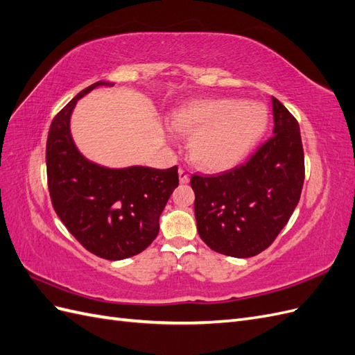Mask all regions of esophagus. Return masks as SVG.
I'll list each match as a JSON object with an SVG mask.
<instances>
[{
	"label": "esophagus",
	"mask_w": 355,
	"mask_h": 355,
	"mask_svg": "<svg viewBox=\"0 0 355 355\" xmlns=\"http://www.w3.org/2000/svg\"><path fill=\"white\" fill-rule=\"evenodd\" d=\"M179 180H180V184H187V182L189 180V175H188L187 168H184V167L179 168Z\"/></svg>",
	"instance_id": "obj_1"
}]
</instances>
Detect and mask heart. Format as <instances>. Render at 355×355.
<instances>
[{
  "label": "heart",
  "instance_id": "1",
  "mask_svg": "<svg viewBox=\"0 0 355 355\" xmlns=\"http://www.w3.org/2000/svg\"><path fill=\"white\" fill-rule=\"evenodd\" d=\"M268 123L266 108L235 99L200 101L175 114L171 125L182 135H194L191 157L207 170L235 166L259 141Z\"/></svg>",
  "mask_w": 355,
  "mask_h": 355
}]
</instances>
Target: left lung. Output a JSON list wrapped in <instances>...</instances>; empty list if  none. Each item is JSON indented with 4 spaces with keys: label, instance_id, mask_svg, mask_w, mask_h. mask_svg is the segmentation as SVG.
I'll return each mask as SVG.
<instances>
[{
    "label": "left lung",
    "instance_id": "1",
    "mask_svg": "<svg viewBox=\"0 0 355 355\" xmlns=\"http://www.w3.org/2000/svg\"><path fill=\"white\" fill-rule=\"evenodd\" d=\"M272 136L244 164L191 176L201 240L211 250L252 257L272 244L297 206L305 179L296 118L272 98Z\"/></svg>",
    "mask_w": 355,
    "mask_h": 355
}]
</instances>
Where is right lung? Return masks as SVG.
<instances>
[{"mask_svg": "<svg viewBox=\"0 0 355 355\" xmlns=\"http://www.w3.org/2000/svg\"><path fill=\"white\" fill-rule=\"evenodd\" d=\"M80 92L53 118L47 146V184L58 216L83 247L108 261L144 252L159 231V214L179 185L178 166L166 170L132 166L108 168L92 163L75 146L69 120Z\"/></svg>", "mask_w": 355, "mask_h": 355, "instance_id": "1", "label": "right lung"}]
</instances>
